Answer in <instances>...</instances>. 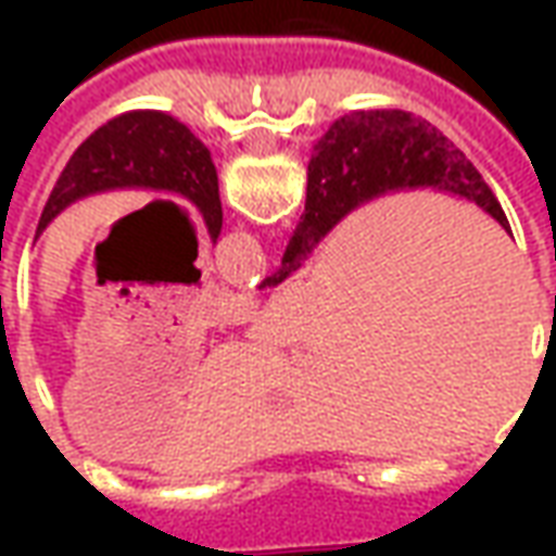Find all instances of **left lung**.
Segmentation results:
<instances>
[{"label":"left lung","mask_w":556,"mask_h":556,"mask_svg":"<svg viewBox=\"0 0 556 556\" xmlns=\"http://www.w3.org/2000/svg\"><path fill=\"white\" fill-rule=\"evenodd\" d=\"M106 190H160L199 207L211 241L223 229L214 160L190 127L157 110H134L101 125L67 160L43 205L35 238L67 205Z\"/></svg>","instance_id":"1"}]
</instances>
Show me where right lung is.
<instances>
[{"label": "right lung", "mask_w": 556, "mask_h": 556, "mask_svg": "<svg viewBox=\"0 0 556 556\" xmlns=\"http://www.w3.org/2000/svg\"><path fill=\"white\" fill-rule=\"evenodd\" d=\"M417 187L467 199L509 231V219L477 166L438 127L405 110H361L337 118L315 142L301 223L282 253V265L262 289L291 277L315 243L354 207Z\"/></svg>", "instance_id": "obj_1"}]
</instances>
